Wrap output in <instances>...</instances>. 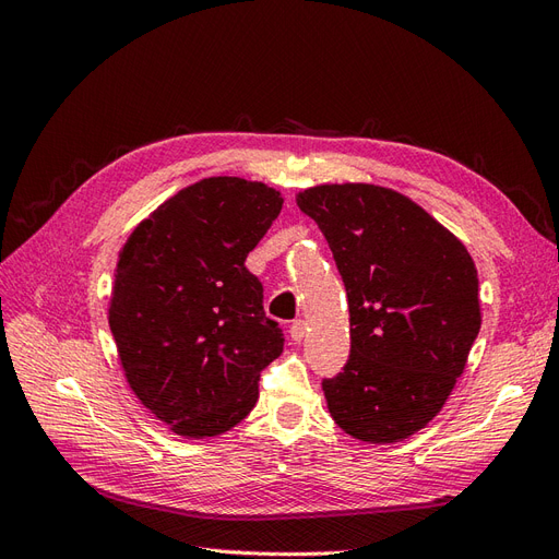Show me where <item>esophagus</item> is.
Here are the masks:
<instances>
[{"label": "esophagus", "mask_w": 559, "mask_h": 559, "mask_svg": "<svg viewBox=\"0 0 559 559\" xmlns=\"http://www.w3.org/2000/svg\"><path fill=\"white\" fill-rule=\"evenodd\" d=\"M292 341L294 343H300L302 341V337H306L308 335V324H306V321H302V319H296L294 321V324H292Z\"/></svg>", "instance_id": "esophagus-1"}]
</instances>
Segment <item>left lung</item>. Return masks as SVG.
<instances>
[{"instance_id": "obj_1", "label": "left lung", "mask_w": 559, "mask_h": 559, "mask_svg": "<svg viewBox=\"0 0 559 559\" xmlns=\"http://www.w3.org/2000/svg\"><path fill=\"white\" fill-rule=\"evenodd\" d=\"M341 270L349 359L321 382L333 421L399 443L441 413L480 331L478 270L454 235L399 191L321 183L296 195Z\"/></svg>"}]
</instances>
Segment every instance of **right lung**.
I'll use <instances>...</instances> for the list:
<instances>
[{"label": "right lung", "mask_w": 559, "mask_h": 559, "mask_svg": "<svg viewBox=\"0 0 559 559\" xmlns=\"http://www.w3.org/2000/svg\"><path fill=\"white\" fill-rule=\"evenodd\" d=\"M263 181L207 177L167 198L118 251L109 329L146 411L183 438H212L259 401L284 335L245 267L282 212Z\"/></svg>", "instance_id": "add662e5"}]
</instances>
